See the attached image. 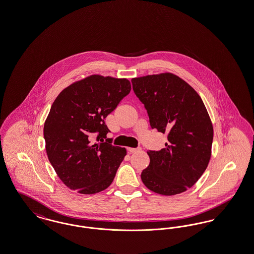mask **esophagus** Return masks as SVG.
Here are the masks:
<instances>
[{"label": "esophagus", "mask_w": 254, "mask_h": 254, "mask_svg": "<svg viewBox=\"0 0 254 254\" xmlns=\"http://www.w3.org/2000/svg\"><path fill=\"white\" fill-rule=\"evenodd\" d=\"M128 152L130 153H134V152H138L141 150V147H127Z\"/></svg>", "instance_id": "esophagus-1"}]
</instances>
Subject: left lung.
Returning a JSON list of instances; mask_svg holds the SVG:
<instances>
[{
    "label": "left lung",
    "instance_id": "obj_1",
    "mask_svg": "<svg viewBox=\"0 0 254 254\" xmlns=\"http://www.w3.org/2000/svg\"><path fill=\"white\" fill-rule=\"evenodd\" d=\"M136 96L145 105L152 128L168 133L161 150L147 151L142 171L145 187L162 195L182 193L203 175L211 156L213 127L201 97L170 72L132 78Z\"/></svg>",
    "mask_w": 254,
    "mask_h": 254
}]
</instances>
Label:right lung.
Instances as JSON below:
<instances>
[{
  "instance_id": "1",
  "label": "right lung",
  "mask_w": 254,
  "mask_h": 254,
  "mask_svg": "<svg viewBox=\"0 0 254 254\" xmlns=\"http://www.w3.org/2000/svg\"><path fill=\"white\" fill-rule=\"evenodd\" d=\"M130 89L126 78L93 74L63 89L53 102L44 126L46 150L68 189L98 193L113 181L127 149L104 142L109 131L105 119Z\"/></svg>"
}]
</instances>
